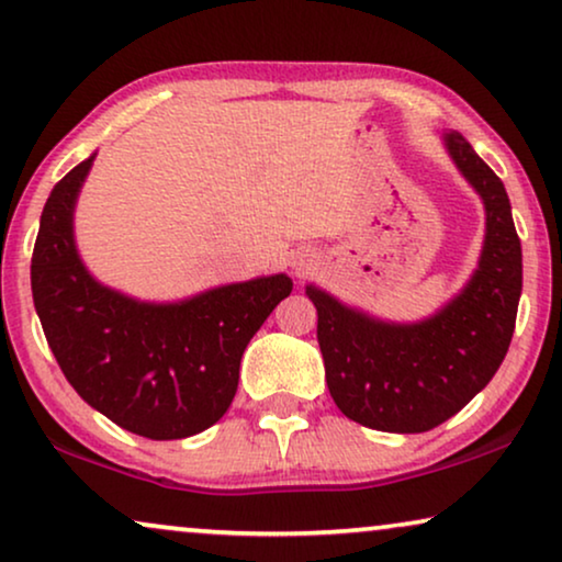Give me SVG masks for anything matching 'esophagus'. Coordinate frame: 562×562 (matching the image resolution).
Returning <instances> with one entry per match:
<instances>
[{
    "label": "esophagus",
    "instance_id": "obj_1",
    "mask_svg": "<svg viewBox=\"0 0 562 562\" xmlns=\"http://www.w3.org/2000/svg\"><path fill=\"white\" fill-rule=\"evenodd\" d=\"M310 268H312V263H299L296 271H299V273H306V271H310Z\"/></svg>",
    "mask_w": 562,
    "mask_h": 562
}]
</instances>
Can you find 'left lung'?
<instances>
[{
    "label": "left lung",
    "instance_id": "left-lung-1",
    "mask_svg": "<svg viewBox=\"0 0 562 562\" xmlns=\"http://www.w3.org/2000/svg\"><path fill=\"white\" fill-rule=\"evenodd\" d=\"M445 150L486 210L479 266L460 294L419 322H386L306 283L337 409L381 432H427L486 389L509 350L521 296V243L498 176L463 135Z\"/></svg>",
    "mask_w": 562,
    "mask_h": 562
}]
</instances>
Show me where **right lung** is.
<instances>
[{"mask_svg": "<svg viewBox=\"0 0 562 562\" xmlns=\"http://www.w3.org/2000/svg\"><path fill=\"white\" fill-rule=\"evenodd\" d=\"M94 158L53 187L41 214L30 281L45 340L76 394L127 432H204L233 404L250 337L294 283L273 273L166 304L99 283L74 240L76 199Z\"/></svg>", "mask_w": 562, "mask_h": 562, "instance_id": "right-lung-1", "label": "right lung"}]
</instances>
